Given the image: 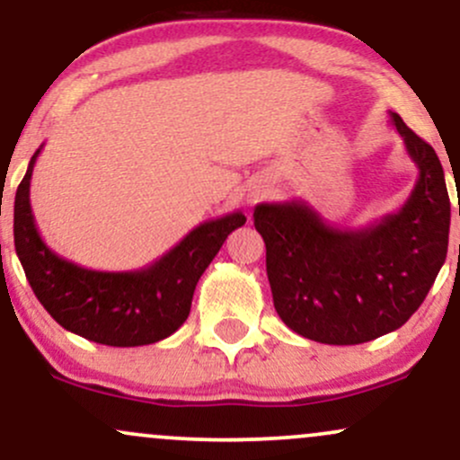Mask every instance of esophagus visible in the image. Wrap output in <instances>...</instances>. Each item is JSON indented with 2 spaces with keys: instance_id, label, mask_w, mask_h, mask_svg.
Listing matches in <instances>:
<instances>
[{
  "instance_id": "esophagus-1",
  "label": "esophagus",
  "mask_w": 460,
  "mask_h": 460,
  "mask_svg": "<svg viewBox=\"0 0 460 460\" xmlns=\"http://www.w3.org/2000/svg\"><path fill=\"white\" fill-rule=\"evenodd\" d=\"M263 194H266V190H263V188H255V190H252V192H251V200L261 199Z\"/></svg>"
}]
</instances>
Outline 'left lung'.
<instances>
[{"label": "left lung", "instance_id": "left-lung-1", "mask_svg": "<svg viewBox=\"0 0 460 460\" xmlns=\"http://www.w3.org/2000/svg\"><path fill=\"white\" fill-rule=\"evenodd\" d=\"M417 181L398 212L337 229L305 200L260 203L255 229L279 318L320 344L355 346L387 335L424 303L447 255L450 197L437 153L389 112Z\"/></svg>", "mask_w": 460, "mask_h": 460}]
</instances>
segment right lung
I'll use <instances>...</instances> for the list:
<instances>
[{
    "mask_svg": "<svg viewBox=\"0 0 460 460\" xmlns=\"http://www.w3.org/2000/svg\"><path fill=\"white\" fill-rule=\"evenodd\" d=\"M40 149L31 155L14 197V248L36 298L62 329L97 344L131 348L166 340L188 320L200 274L246 216L234 212L205 220L140 270L82 268L56 255L36 229L30 181Z\"/></svg>",
    "mask_w": 460,
    "mask_h": 460,
    "instance_id": "right-lung-1",
    "label": "right lung"
}]
</instances>
